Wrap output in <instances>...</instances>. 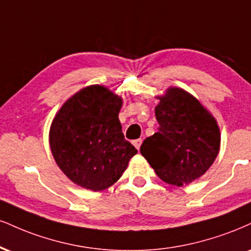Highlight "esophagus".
<instances>
[{
	"label": "esophagus",
	"instance_id": "esophagus-1",
	"mask_svg": "<svg viewBox=\"0 0 251 251\" xmlns=\"http://www.w3.org/2000/svg\"><path fill=\"white\" fill-rule=\"evenodd\" d=\"M141 143H143V139H135V140L132 141V144L134 145L135 149H137V150L140 149V145H141Z\"/></svg>",
	"mask_w": 251,
	"mask_h": 251
}]
</instances>
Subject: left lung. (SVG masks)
I'll list each match as a JSON object with an SVG mask.
<instances>
[{
	"label": "left lung",
	"mask_w": 251,
	"mask_h": 251,
	"mask_svg": "<svg viewBox=\"0 0 251 251\" xmlns=\"http://www.w3.org/2000/svg\"><path fill=\"white\" fill-rule=\"evenodd\" d=\"M158 99L159 131L145 139L140 152L166 183L188 185L215 161L220 128L209 111L185 90L170 87Z\"/></svg>",
	"instance_id": "8db88e82"
}]
</instances>
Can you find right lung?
<instances>
[{"instance_id": "add662e5", "label": "right lung", "mask_w": 251, "mask_h": 251, "mask_svg": "<svg viewBox=\"0 0 251 251\" xmlns=\"http://www.w3.org/2000/svg\"><path fill=\"white\" fill-rule=\"evenodd\" d=\"M122 97L101 85L81 89L53 118L50 149L56 164L76 185L104 191L120 179L138 153L119 122Z\"/></svg>"}]
</instances>
